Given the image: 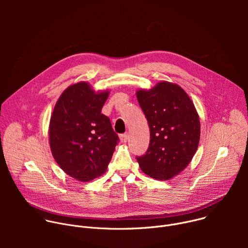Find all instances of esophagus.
I'll list each match as a JSON object with an SVG mask.
<instances>
[{"label":"esophagus","mask_w":248,"mask_h":248,"mask_svg":"<svg viewBox=\"0 0 248 248\" xmlns=\"http://www.w3.org/2000/svg\"><path fill=\"white\" fill-rule=\"evenodd\" d=\"M120 139H121V141H122L123 143L126 142L127 139H128V133H123V134H121V135H120Z\"/></svg>","instance_id":"obj_1"}]
</instances>
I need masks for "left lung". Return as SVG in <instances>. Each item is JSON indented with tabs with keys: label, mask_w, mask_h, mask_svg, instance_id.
Returning a JSON list of instances; mask_svg holds the SVG:
<instances>
[{
	"label": "left lung",
	"mask_w": 248,
	"mask_h": 248,
	"mask_svg": "<svg viewBox=\"0 0 248 248\" xmlns=\"http://www.w3.org/2000/svg\"><path fill=\"white\" fill-rule=\"evenodd\" d=\"M150 128L149 147L136 160L146 174L169 180L189 164L200 137V122L193 103L176 84L160 82L136 93Z\"/></svg>",
	"instance_id": "obj_1"
}]
</instances>
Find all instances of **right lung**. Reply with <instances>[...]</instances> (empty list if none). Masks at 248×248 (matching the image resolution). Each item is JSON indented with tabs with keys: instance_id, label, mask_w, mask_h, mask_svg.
<instances>
[{
	"instance_id": "add662e5",
	"label": "right lung",
	"mask_w": 248,
	"mask_h": 248,
	"mask_svg": "<svg viewBox=\"0 0 248 248\" xmlns=\"http://www.w3.org/2000/svg\"><path fill=\"white\" fill-rule=\"evenodd\" d=\"M109 92L94 93L88 83L66 88L50 121L52 154L68 175L89 182L108 168L120 138L110 119L101 113Z\"/></svg>"
}]
</instances>
